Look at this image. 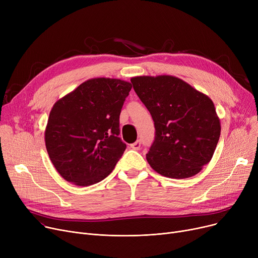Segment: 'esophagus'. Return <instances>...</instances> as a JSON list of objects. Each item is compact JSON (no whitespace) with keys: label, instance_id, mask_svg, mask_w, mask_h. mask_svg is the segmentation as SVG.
<instances>
[{"label":"esophagus","instance_id":"obj_1","mask_svg":"<svg viewBox=\"0 0 258 258\" xmlns=\"http://www.w3.org/2000/svg\"><path fill=\"white\" fill-rule=\"evenodd\" d=\"M140 146H141V140H137L136 142H134L133 144H131V148H133L134 151L140 150Z\"/></svg>","mask_w":258,"mask_h":258}]
</instances>
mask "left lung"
<instances>
[{"instance_id":"1","label":"left lung","mask_w":258,"mask_h":258,"mask_svg":"<svg viewBox=\"0 0 258 258\" xmlns=\"http://www.w3.org/2000/svg\"><path fill=\"white\" fill-rule=\"evenodd\" d=\"M131 81L155 124V139L146 154L148 163L172 179L200 172L211 160L221 135L212 100L169 75L138 76Z\"/></svg>"}]
</instances>
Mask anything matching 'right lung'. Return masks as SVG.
I'll return each mask as SVG.
<instances>
[{
    "label": "right lung",
    "mask_w": 258,
    "mask_h": 258,
    "mask_svg": "<svg viewBox=\"0 0 258 258\" xmlns=\"http://www.w3.org/2000/svg\"><path fill=\"white\" fill-rule=\"evenodd\" d=\"M131 90L127 81L94 78L53 105L46 148L66 181L89 186L112 172L126 148L119 137V116Z\"/></svg>",
    "instance_id": "right-lung-1"
}]
</instances>
